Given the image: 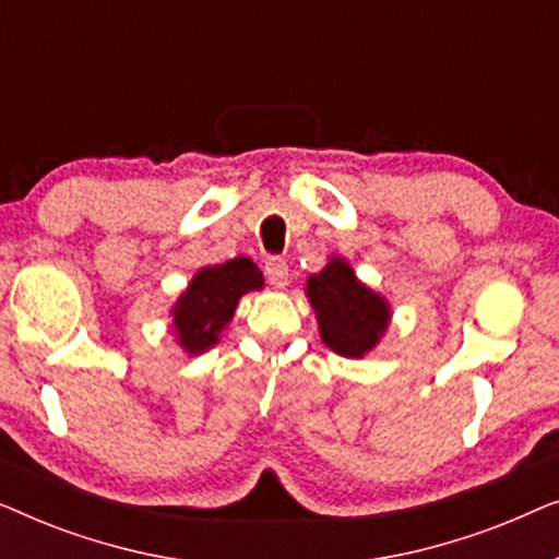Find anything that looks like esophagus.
Segmentation results:
<instances>
[{
    "instance_id": "obj_1",
    "label": "esophagus",
    "mask_w": 559,
    "mask_h": 559,
    "mask_svg": "<svg viewBox=\"0 0 559 559\" xmlns=\"http://www.w3.org/2000/svg\"><path fill=\"white\" fill-rule=\"evenodd\" d=\"M264 274H266V280H270L272 287H277V289L287 287L289 266H287L285 259H270V262L264 264Z\"/></svg>"
}]
</instances>
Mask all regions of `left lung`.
<instances>
[{"label": "left lung", "mask_w": 559, "mask_h": 559, "mask_svg": "<svg viewBox=\"0 0 559 559\" xmlns=\"http://www.w3.org/2000/svg\"><path fill=\"white\" fill-rule=\"evenodd\" d=\"M305 295L316 310L320 338L346 358H364L377 348L392 323V305L356 277L343 257H331L318 274H310Z\"/></svg>", "instance_id": "1"}]
</instances>
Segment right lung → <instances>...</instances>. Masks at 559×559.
<instances>
[{
  "instance_id": "obj_1",
  "label": "right lung",
  "mask_w": 559,
  "mask_h": 559,
  "mask_svg": "<svg viewBox=\"0 0 559 559\" xmlns=\"http://www.w3.org/2000/svg\"><path fill=\"white\" fill-rule=\"evenodd\" d=\"M262 287V272L247 257L201 266L170 310L175 343L188 356L205 354L221 341L241 297Z\"/></svg>"
}]
</instances>
